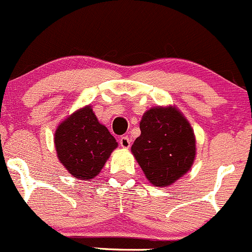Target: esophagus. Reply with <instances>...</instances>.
<instances>
[{
  "mask_svg": "<svg viewBox=\"0 0 252 252\" xmlns=\"http://www.w3.org/2000/svg\"><path fill=\"white\" fill-rule=\"evenodd\" d=\"M120 146L123 148H129L131 146V138L128 136H124L120 138Z\"/></svg>",
  "mask_w": 252,
  "mask_h": 252,
  "instance_id": "34e87169",
  "label": "esophagus"
}]
</instances>
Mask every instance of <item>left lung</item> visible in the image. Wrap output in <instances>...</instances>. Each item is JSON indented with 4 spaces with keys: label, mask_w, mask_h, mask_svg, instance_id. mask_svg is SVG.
Returning a JSON list of instances; mask_svg holds the SVG:
<instances>
[{
    "label": "left lung",
    "mask_w": 252,
    "mask_h": 252,
    "mask_svg": "<svg viewBox=\"0 0 252 252\" xmlns=\"http://www.w3.org/2000/svg\"><path fill=\"white\" fill-rule=\"evenodd\" d=\"M132 153L154 186L171 185L190 170L196 156L193 131L175 108H153L142 118Z\"/></svg>",
    "instance_id": "obj_1"
}]
</instances>
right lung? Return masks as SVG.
Listing matches in <instances>:
<instances>
[{
	"mask_svg": "<svg viewBox=\"0 0 252 252\" xmlns=\"http://www.w3.org/2000/svg\"><path fill=\"white\" fill-rule=\"evenodd\" d=\"M57 157L72 176L93 179L100 173L118 142L91 106L67 118L55 132Z\"/></svg>",
	"mask_w": 252,
	"mask_h": 252,
	"instance_id": "add662e5",
	"label": "right lung"
}]
</instances>
